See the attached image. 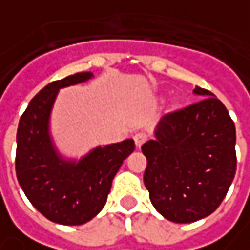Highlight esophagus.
Returning <instances> with one entry per match:
<instances>
[{
  "label": "esophagus",
  "mask_w": 250,
  "mask_h": 250,
  "mask_svg": "<svg viewBox=\"0 0 250 250\" xmlns=\"http://www.w3.org/2000/svg\"><path fill=\"white\" fill-rule=\"evenodd\" d=\"M146 141V136L144 133H137L134 136V143H136L137 148H141V146Z\"/></svg>",
  "instance_id": "34e87169"
}]
</instances>
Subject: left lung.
Here are the masks:
<instances>
[{
	"mask_svg": "<svg viewBox=\"0 0 250 250\" xmlns=\"http://www.w3.org/2000/svg\"><path fill=\"white\" fill-rule=\"evenodd\" d=\"M200 102L165 114L155 138L141 146L144 183L159 214L194 223L221 204L236 172V131L224 104L207 89Z\"/></svg>",
	"mask_w": 250,
	"mask_h": 250,
	"instance_id": "obj_1",
	"label": "left lung"
}]
</instances>
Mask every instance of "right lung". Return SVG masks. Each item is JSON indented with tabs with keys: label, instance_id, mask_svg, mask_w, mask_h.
I'll use <instances>...</instances> for the list:
<instances>
[{
	"label": "right lung",
	"instance_id": "right-lung-1",
	"mask_svg": "<svg viewBox=\"0 0 250 250\" xmlns=\"http://www.w3.org/2000/svg\"><path fill=\"white\" fill-rule=\"evenodd\" d=\"M92 77V72H78L46 85L29 102L18 125V182L39 212L62 225L88 223L104 208L114 175L136 148L128 138L96 146L78 162L57 154L50 138L49 119L59 89Z\"/></svg>",
	"mask_w": 250,
	"mask_h": 250
}]
</instances>
